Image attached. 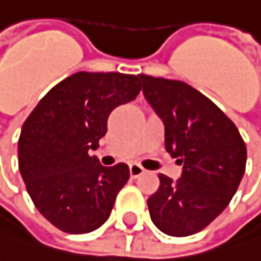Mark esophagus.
<instances>
[{
	"label": "esophagus",
	"instance_id": "esophagus-1",
	"mask_svg": "<svg viewBox=\"0 0 261 261\" xmlns=\"http://www.w3.org/2000/svg\"><path fill=\"white\" fill-rule=\"evenodd\" d=\"M144 172H145V169L142 166H139V164H129V175H132L133 178L141 177Z\"/></svg>",
	"mask_w": 261,
	"mask_h": 261
}]
</instances>
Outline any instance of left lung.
<instances>
[{
  "label": "left lung",
  "mask_w": 261,
  "mask_h": 261,
  "mask_svg": "<svg viewBox=\"0 0 261 261\" xmlns=\"http://www.w3.org/2000/svg\"><path fill=\"white\" fill-rule=\"evenodd\" d=\"M139 80L164 123L166 150L183 166L178 180L158 175V191L147 200L150 218L166 235H194L237 193L246 170V144L235 123L194 87L148 75Z\"/></svg>",
  "instance_id": "1"
}]
</instances>
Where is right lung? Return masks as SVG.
Segmentation results:
<instances>
[{
	"mask_svg": "<svg viewBox=\"0 0 261 261\" xmlns=\"http://www.w3.org/2000/svg\"><path fill=\"white\" fill-rule=\"evenodd\" d=\"M136 75L78 72L56 84L21 126L18 167L36 208L65 233H89L106 222L129 178L125 163L100 164L91 150L108 117L138 97Z\"/></svg>",
	"mask_w": 261,
	"mask_h": 261,
	"instance_id": "obj_1",
	"label": "right lung"
}]
</instances>
